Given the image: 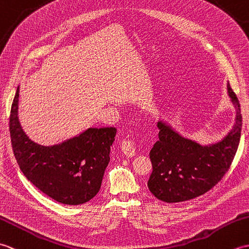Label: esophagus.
<instances>
[{
    "label": "esophagus",
    "mask_w": 249,
    "mask_h": 249,
    "mask_svg": "<svg viewBox=\"0 0 249 249\" xmlns=\"http://www.w3.org/2000/svg\"><path fill=\"white\" fill-rule=\"evenodd\" d=\"M121 150L125 156L133 157L136 154V143L133 140H123L121 144Z\"/></svg>",
    "instance_id": "1"
}]
</instances>
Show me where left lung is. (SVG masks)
<instances>
[{"label":"left lung","mask_w":249,"mask_h":249,"mask_svg":"<svg viewBox=\"0 0 249 249\" xmlns=\"http://www.w3.org/2000/svg\"><path fill=\"white\" fill-rule=\"evenodd\" d=\"M236 115L233 127L223 140L201 145L182 137L165 122H158V140L150 152L153 171L150 192L163 202H182L209 192L228 171L240 143L242 114L240 103L227 84Z\"/></svg>","instance_id":"1"}]
</instances>
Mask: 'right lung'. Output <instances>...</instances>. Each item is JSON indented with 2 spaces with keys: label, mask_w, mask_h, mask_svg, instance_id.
<instances>
[{
  "label": "right lung",
  "mask_w": 249,
  "mask_h": 249,
  "mask_svg": "<svg viewBox=\"0 0 249 249\" xmlns=\"http://www.w3.org/2000/svg\"><path fill=\"white\" fill-rule=\"evenodd\" d=\"M19 87L9 115L14 155L25 178L48 197L70 205L86 203L99 192L110 161L114 127L89 128L52 146L35 143L18 119Z\"/></svg>",
  "instance_id": "add662e5"
}]
</instances>
